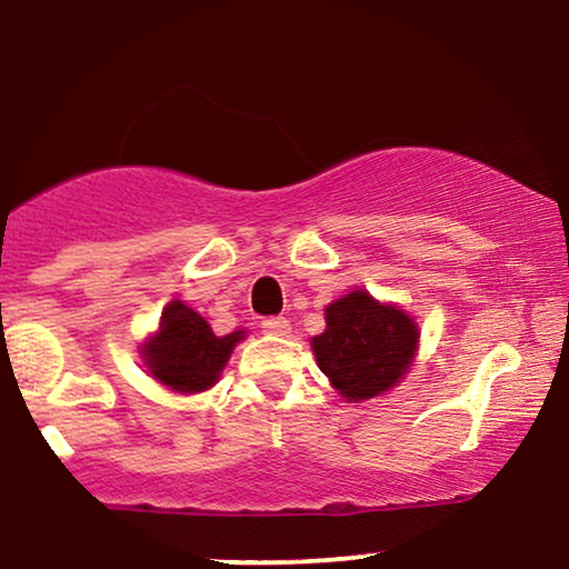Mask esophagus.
I'll return each instance as SVG.
<instances>
[{
	"label": "esophagus",
	"instance_id": "1",
	"mask_svg": "<svg viewBox=\"0 0 569 569\" xmlns=\"http://www.w3.org/2000/svg\"><path fill=\"white\" fill-rule=\"evenodd\" d=\"M262 330L270 332V336H289L291 325H289V320H286V317H264Z\"/></svg>",
	"mask_w": 569,
	"mask_h": 569
}]
</instances>
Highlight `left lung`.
Here are the masks:
<instances>
[{
  "label": "left lung",
  "instance_id": "8db88e82",
  "mask_svg": "<svg viewBox=\"0 0 569 569\" xmlns=\"http://www.w3.org/2000/svg\"><path fill=\"white\" fill-rule=\"evenodd\" d=\"M325 320L328 330L312 338L317 367L343 398H375L408 372L419 332L406 312L351 291L325 309Z\"/></svg>",
  "mask_w": 569,
  "mask_h": 569
}]
</instances>
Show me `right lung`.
I'll list each match as a JSON object with an SVG mask.
<instances>
[{"label": "right lung", "instance_id": "add662e5", "mask_svg": "<svg viewBox=\"0 0 569 569\" xmlns=\"http://www.w3.org/2000/svg\"><path fill=\"white\" fill-rule=\"evenodd\" d=\"M244 330L218 338L194 309L171 301L161 317V330L146 343V363L156 380L179 392L208 390L223 372L233 346Z\"/></svg>", "mask_w": 569, "mask_h": 569}]
</instances>
